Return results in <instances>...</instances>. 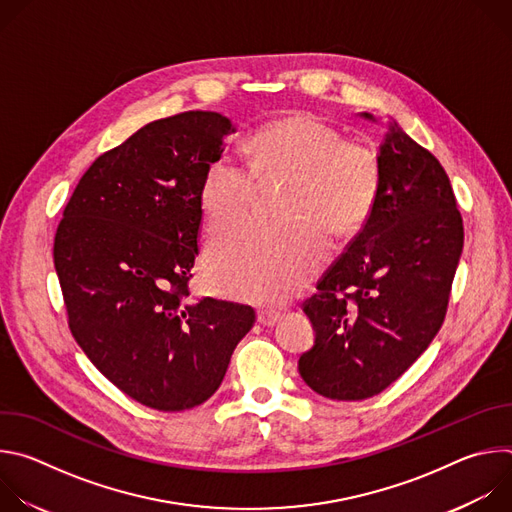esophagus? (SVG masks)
<instances>
[{
  "mask_svg": "<svg viewBox=\"0 0 512 512\" xmlns=\"http://www.w3.org/2000/svg\"><path fill=\"white\" fill-rule=\"evenodd\" d=\"M279 312H275V310H261L259 314H257V322L261 324V326H267V328H271V326H275L277 322H279Z\"/></svg>",
  "mask_w": 512,
  "mask_h": 512,
  "instance_id": "34e87169",
  "label": "esophagus"
}]
</instances>
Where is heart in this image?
<instances>
[{
    "instance_id": "b5f03b06",
    "label": "heart",
    "mask_w": 512,
    "mask_h": 512,
    "mask_svg": "<svg viewBox=\"0 0 512 512\" xmlns=\"http://www.w3.org/2000/svg\"><path fill=\"white\" fill-rule=\"evenodd\" d=\"M247 168L216 158L200 184V208L212 233L247 214L255 180L287 176L277 223L249 221L216 237L206 279L216 294L273 306L300 291L336 239L356 233L371 216L381 184L377 156L344 141L338 127L300 111L257 127L245 145Z\"/></svg>"
}]
</instances>
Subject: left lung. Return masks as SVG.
Listing matches in <instances>:
<instances>
[{
	"instance_id": "1",
	"label": "left lung",
	"mask_w": 512,
	"mask_h": 512,
	"mask_svg": "<svg viewBox=\"0 0 512 512\" xmlns=\"http://www.w3.org/2000/svg\"><path fill=\"white\" fill-rule=\"evenodd\" d=\"M377 160L375 208L304 306L316 342L298 371L334 401L379 395L425 352L442 328L464 247L446 170L395 119Z\"/></svg>"
}]
</instances>
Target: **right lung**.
Instances as JSON below:
<instances>
[{
	"mask_svg": "<svg viewBox=\"0 0 512 512\" xmlns=\"http://www.w3.org/2000/svg\"><path fill=\"white\" fill-rule=\"evenodd\" d=\"M235 131L214 111L143 125L93 162L56 231L72 336L117 389L158 411L210 399L255 322L249 306L188 291L202 176Z\"/></svg>",
	"mask_w": 512,
	"mask_h": 512,
	"instance_id": "right-lung-1",
	"label": "right lung"
}]
</instances>
